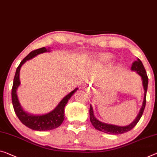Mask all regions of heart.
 <instances>
[{"mask_svg": "<svg viewBox=\"0 0 157 157\" xmlns=\"http://www.w3.org/2000/svg\"><path fill=\"white\" fill-rule=\"evenodd\" d=\"M112 55L109 53H102L98 55L97 60L100 63H107L112 59Z\"/></svg>", "mask_w": 157, "mask_h": 157, "instance_id": "1", "label": "heart"}]
</instances>
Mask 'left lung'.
<instances>
[{
  "label": "left lung",
  "mask_w": 157,
  "mask_h": 157,
  "mask_svg": "<svg viewBox=\"0 0 157 157\" xmlns=\"http://www.w3.org/2000/svg\"><path fill=\"white\" fill-rule=\"evenodd\" d=\"M131 70L136 71L140 76H141L142 80H143V85L144 90V100L143 103V106H142L140 110L138 115L137 116L136 119L132 121L131 124L126 126H115V125L112 124H105V123L101 122L100 121L98 120L94 116L93 107L90 105V120L91 124L93 126L95 127L98 131H100L102 132H105V133L108 134H113V135H119L122 134L124 132H126L128 131H131V129L136 126V124L138 123V121L140 119V118L143 115L144 112V109L145 108L146 105V95H147V86H148V77L147 75V72L145 71V69L143 66V63H142L141 60L137 58L136 61H135L131 67Z\"/></svg>",
  "instance_id": "1"
}]
</instances>
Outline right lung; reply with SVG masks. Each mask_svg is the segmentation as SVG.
I'll return each instance as SVG.
<instances>
[{
    "label": "right lung",
    "instance_id": "add662e5",
    "mask_svg": "<svg viewBox=\"0 0 157 157\" xmlns=\"http://www.w3.org/2000/svg\"><path fill=\"white\" fill-rule=\"evenodd\" d=\"M45 47L39 48V49L33 50L27 56L23 59L22 61L17 67L16 70L15 75H14L13 88H12V102H13V108L14 112L19 119L21 121L24 125L27 126L29 128L38 131H50L59 127L64 119V107L66 104L68 102L69 99L73 95V94L78 90V88L74 89L70 93L65 96L62 99L59 105L55 109L48 114L42 115H33L26 112L21 108L20 102L18 100L17 95V89L20 85V71L21 67L27 60L32 59L38 55V54L43 53L45 52H49Z\"/></svg>",
    "mask_w": 157,
    "mask_h": 157
}]
</instances>
